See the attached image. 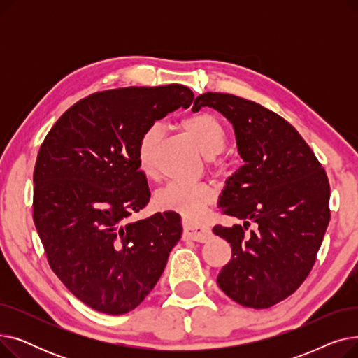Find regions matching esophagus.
Masks as SVG:
<instances>
[{"label":"esophagus","mask_w":358,"mask_h":358,"mask_svg":"<svg viewBox=\"0 0 358 358\" xmlns=\"http://www.w3.org/2000/svg\"><path fill=\"white\" fill-rule=\"evenodd\" d=\"M184 239H190L196 242H206L210 238V229L204 224H190L184 222Z\"/></svg>","instance_id":"1"}]
</instances>
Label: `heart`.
<instances>
[{
	"label": "heart",
	"mask_w": 358,
	"mask_h": 358,
	"mask_svg": "<svg viewBox=\"0 0 358 358\" xmlns=\"http://www.w3.org/2000/svg\"><path fill=\"white\" fill-rule=\"evenodd\" d=\"M182 127L208 157L217 155L227 145V131L219 119L210 113H200L182 120ZM162 126L155 123L145 129L139 138L138 162L146 176L154 174V159L162 138ZM213 199V190L206 182L171 181L157 193L155 203L161 210L178 213L185 220H199Z\"/></svg>",
	"instance_id": "heart-1"
}]
</instances>
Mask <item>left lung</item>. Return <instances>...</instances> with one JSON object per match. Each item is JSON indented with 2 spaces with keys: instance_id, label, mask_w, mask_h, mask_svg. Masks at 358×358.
<instances>
[{
  "instance_id": "left-lung-1",
  "label": "left lung",
  "mask_w": 358,
  "mask_h": 358,
  "mask_svg": "<svg viewBox=\"0 0 358 358\" xmlns=\"http://www.w3.org/2000/svg\"><path fill=\"white\" fill-rule=\"evenodd\" d=\"M212 107L235 131L243 165L227 180L219 208L243 220L213 232L232 258L217 285L236 303L264 309L289 297L310 273L329 223V182L309 145L283 117L232 94L204 92L193 111ZM250 221L257 229L245 234Z\"/></svg>"
}]
</instances>
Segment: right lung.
Here are the masks:
<instances>
[{
	"label": "right lung",
	"instance_id": "add662e5",
	"mask_svg": "<svg viewBox=\"0 0 358 358\" xmlns=\"http://www.w3.org/2000/svg\"><path fill=\"white\" fill-rule=\"evenodd\" d=\"M189 87L106 90L75 103L50 129L33 174V220L53 273L87 306L123 315L157 285L181 238L174 212L129 217L149 203L136 148L180 107Z\"/></svg>",
	"mask_w": 358,
	"mask_h": 358
}]
</instances>
